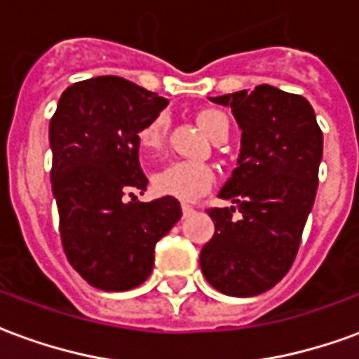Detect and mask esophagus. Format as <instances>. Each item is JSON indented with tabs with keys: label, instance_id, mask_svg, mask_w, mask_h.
I'll use <instances>...</instances> for the list:
<instances>
[{
	"label": "esophagus",
	"instance_id": "34e87169",
	"mask_svg": "<svg viewBox=\"0 0 359 359\" xmlns=\"http://www.w3.org/2000/svg\"><path fill=\"white\" fill-rule=\"evenodd\" d=\"M182 213H184V217L190 215V213H194V208L192 205H188V203H182Z\"/></svg>",
	"mask_w": 359,
	"mask_h": 359
}]
</instances>
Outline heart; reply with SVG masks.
Listing matches in <instances>:
<instances>
[{"label": "heart", "mask_w": 359, "mask_h": 359, "mask_svg": "<svg viewBox=\"0 0 359 359\" xmlns=\"http://www.w3.org/2000/svg\"><path fill=\"white\" fill-rule=\"evenodd\" d=\"M196 121L210 138H215L219 133H229V118L219 109H202L196 115ZM165 134H167V117L161 113L149 118L138 130V146L146 156L157 154L163 148ZM213 180H215V172L208 165L172 161L154 175L151 184L157 194L192 202L210 190Z\"/></svg>", "instance_id": "1"}]
</instances>
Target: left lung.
Instances as JSON below:
<instances>
[{
	"mask_svg": "<svg viewBox=\"0 0 359 359\" xmlns=\"http://www.w3.org/2000/svg\"><path fill=\"white\" fill-rule=\"evenodd\" d=\"M210 100L231 107L242 138L236 169L219 192L234 205L208 211L215 234L202 248L200 267L219 292L248 298L277 285L300 248L316 202L323 133L306 97L269 84Z\"/></svg>",
	"mask_w": 359,
	"mask_h": 359,
	"instance_id": "obj_1",
	"label": "left lung"
}]
</instances>
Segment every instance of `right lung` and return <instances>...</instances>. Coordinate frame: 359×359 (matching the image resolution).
I'll list each match as a JSON object with an SVG mask.
<instances>
[{"mask_svg":"<svg viewBox=\"0 0 359 359\" xmlns=\"http://www.w3.org/2000/svg\"><path fill=\"white\" fill-rule=\"evenodd\" d=\"M167 103L121 76H95L69 86L51 117V190L63 250L100 290L142 285L154 269L157 241L182 215L172 196L138 202L133 194L148 184L138 130Z\"/></svg>","mask_w":359,"mask_h":359,"instance_id":"1","label":"right lung"}]
</instances>
